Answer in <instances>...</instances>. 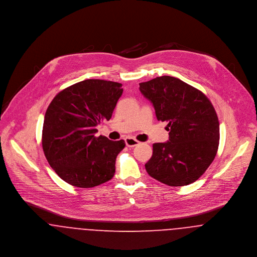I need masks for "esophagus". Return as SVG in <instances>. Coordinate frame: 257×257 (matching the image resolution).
<instances>
[{
  "instance_id": "34e87169",
  "label": "esophagus",
  "mask_w": 257,
  "mask_h": 257,
  "mask_svg": "<svg viewBox=\"0 0 257 257\" xmlns=\"http://www.w3.org/2000/svg\"><path fill=\"white\" fill-rule=\"evenodd\" d=\"M125 143H126V146H127V147H130V148L136 147V146H138V145L140 144L139 141H137L136 139H134V138H132V137L126 138V139H125Z\"/></svg>"
}]
</instances>
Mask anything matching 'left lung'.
<instances>
[{
    "mask_svg": "<svg viewBox=\"0 0 257 257\" xmlns=\"http://www.w3.org/2000/svg\"><path fill=\"white\" fill-rule=\"evenodd\" d=\"M140 91L153 103L158 120L168 122L170 131L168 142L153 145L146 171L170 186L196 181L219 147L220 126L213 104L199 89L170 76L141 83Z\"/></svg>",
    "mask_w": 257,
    "mask_h": 257,
    "instance_id": "1",
    "label": "left lung"
}]
</instances>
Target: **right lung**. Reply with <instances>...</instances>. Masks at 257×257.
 <instances>
[{
    "mask_svg": "<svg viewBox=\"0 0 257 257\" xmlns=\"http://www.w3.org/2000/svg\"><path fill=\"white\" fill-rule=\"evenodd\" d=\"M122 85L85 80L61 90L44 116L42 148L50 167L67 183L90 188L110 180L124 140L95 137V127L109 120Z\"/></svg>",
    "mask_w": 257,
    "mask_h": 257,
    "instance_id": "add662e5",
    "label": "right lung"
}]
</instances>
